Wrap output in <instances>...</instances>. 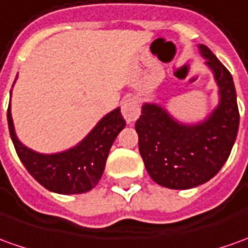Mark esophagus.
<instances>
[{"label": "esophagus", "mask_w": 248, "mask_h": 248, "mask_svg": "<svg viewBox=\"0 0 248 248\" xmlns=\"http://www.w3.org/2000/svg\"><path fill=\"white\" fill-rule=\"evenodd\" d=\"M140 112H141V108H140V103L137 99L133 96H127L122 102V115L126 119V122L127 124L136 122L140 117Z\"/></svg>", "instance_id": "34e87169"}]
</instances>
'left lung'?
Returning a JSON list of instances; mask_svg holds the SVG:
<instances>
[{
	"label": "left lung",
	"instance_id": "left-lung-1",
	"mask_svg": "<svg viewBox=\"0 0 248 248\" xmlns=\"http://www.w3.org/2000/svg\"><path fill=\"white\" fill-rule=\"evenodd\" d=\"M200 51L220 88L217 108L202 124H178L156 104H144L136 122L138 149L149 176L175 190L200 186L216 175L230 157L239 129L236 91L230 70L208 47Z\"/></svg>",
	"mask_w": 248,
	"mask_h": 248
}]
</instances>
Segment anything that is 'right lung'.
<instances>
[{
    "label": "right lung",
    "mask_w": 248,
    "mask_h": 248,
    "mask_svg": "<svg viewBox=\"0 0 248 248\" xmlns=\"http://www.w3.org/2000/svg\"><path fill=\"white\" fill-rule=\"evenodd\" d=\"M9 133L21 163L43 187L58 194H81L95 187L119 131L126 126L121 110L111 111L81 142L66 152L42 155L28 149L16 137L8 107Z\"/></svg>",
    "instance_id": "right-lung-1"
}]
</instances>
